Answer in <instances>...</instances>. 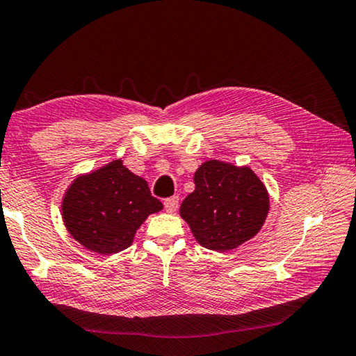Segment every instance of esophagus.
I'll list each match as a JSON object with an SVG mask.
<instances>
[{"instance_id":"34e87169","label":"esophagus","mask_w":356,"mask_h":356,"mask_svg":"<svg viewBox=\"0 0 356 356\" xmlns=\"http://www.w3.org/2000/svg\"><path fill=\"white\" fill-rule=\"evenodd\" d=\"M178 202H179V198H178V197L165 198V200H164V207H165V210H168L169 213H173V212H175V210L178 209Z\"/></svg>"}]
</instances>
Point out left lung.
Segmentation results:
<instances>
[{"label":"left lung","mask_w":356,"mask_h":356,"mask_svg":"<svg viewBox=\"0 0 356 356\" xmlns=\"http://www.w3.org/2000/svg\"><path fill=\"white\" fill-rule=\"evenodd\" d=\"M195 191L179 215L202 248L226 252L255 236L269 212V193L249 168L210 159L195 172Z\"/></svg>","instance_id":"8db88e82"}]
</instances>
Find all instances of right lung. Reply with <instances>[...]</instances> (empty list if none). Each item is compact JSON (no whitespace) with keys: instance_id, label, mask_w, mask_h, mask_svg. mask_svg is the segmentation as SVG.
I'll return each instance as SVG.
<instances>
[{"instance_id":"1","label":"right lung","mask_w":356,"mask_h":356,"mask_svg":"<svg viewBox=\"0 0 356 356\" xmlns=\"http://www.w3.org/2000/svg\"><path fill=\"white\" fill-rule=\"evenodd\" d=\"M161 209L146 179L115 159L74 181L63 200V220L86 249L112 255L127 249L144 220Z\"/></svg>"}]
</instances>
